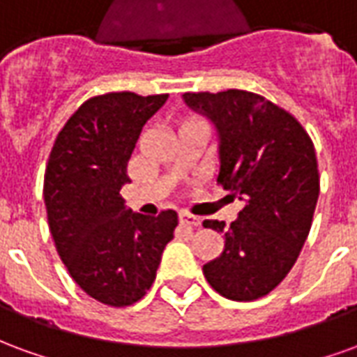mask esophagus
Masks as SVG:
<instances>
[{
  "instance_id": "1",
  "label": "esophagus",
  "mask_w": 357,
  "mask_h": 357,
  "mask_svg": "<svg viewBox=\"0 0 357 357\" xmlns=\"http://www.w3.org/2000/svg\"><path fill=\"white\" fill-rule=\"evenodd\" d=\"M179 222L185 225H195V227L201 225V220L197 216H193V214H189V212H181V214H179Z\"/></svg>"
}]
</instances>
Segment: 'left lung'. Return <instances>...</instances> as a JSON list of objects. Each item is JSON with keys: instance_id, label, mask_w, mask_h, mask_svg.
Wrapping results in <instances>:
<instances>
[{"instance_id": "left-lung-1", "label": "left lung", "mask_w": 357, "mask_h": 357, "mask_svg": "<svg viewBox=\"0 0 357 357\" xmlns=\"http://www.w3.org/2000/svg\"><path fill=\"white\" fill-rule=\"evenodd\" d=\"M220 135L218 183L245 206L224 233V252L204 264L210 287L237 302L262 298L283 281L307 239L319 197L314 143L291 112L243 89L183 95Z\"/></svg>"}]
</instances>
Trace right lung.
<instances>
[{
  "mask_svg": "<svg viewBox=\"0 0 357 357\" xmlns=\"http://www.w3.org/2000/svg\"><path fill=\"white\" fill-rule=\"evenodd\" d=\"M166 99L95 95L66 120L47 160L43 201L59 256L82 291L107 306L147 294L178 225L174 210L143 216L120 197L141 130Z\"/></svg>",
  "mask_w": 357,
  "mask_h": 357,
  "instance_id": "add662e5",
  "label": "right lung"
}]
</instances>
